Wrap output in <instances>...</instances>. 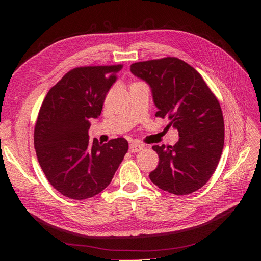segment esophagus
Listing matches in <instances>:
<instances>
[{
  "label": "esophagus",
  "instance_id": "34e87169",
  "mask_svg": "<svg viewBox=\"0 0 261 261\" xmlns=\"http://www.w3.org/2000/svg\"><path fill=\"white\" fill-rule=\"evenodd\" d=\"M144 149V145L138 144V143H133L129 145V151L130 152H139L140 150Z\"/></svg>",
  "mask_w": 261,
  "mask_h": 261
}]
</instances>
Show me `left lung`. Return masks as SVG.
Masks as SVG:
<instances>
[{
  "label": "left lung",
  "mask_w": 261,
  "mask_h": 261,
  "mask_svg": "<svg viewBox=\"0 0 261 261\" xmlns=\"http://www.w3.org/2000/svg\"><path fill=\"white\" fill-rule=\"evenodd\" d=\"M133 75L151 88L155 116L168 117L178 130L174 146L155 145L159 164L152 183L174 195H188L215 173L224 145V121L218 99L200 74L176 58L134 63Z\"/></svg>",
  "instance_id": "8db88e82"
}]
</instances>
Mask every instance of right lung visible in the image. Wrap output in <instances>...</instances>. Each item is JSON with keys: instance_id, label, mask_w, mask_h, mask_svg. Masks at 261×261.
<instances>
[{"instance_id": "obj_1", "label": "right lung", "mask_w": 261, "mask_h": 261, "mask_svg": "<svg viewBox=\"0 0 261 261\" xmlns=\"http://www.w3.org/2000/svg\"><path fill=\"white\" fill-rule=\"evenodd\" d=\"M122 65L69 70L46 94L35 126V149L50 184L63 196L83 200L111 183L128 150L125 138L101 144L88 135Z\"/></svg>"}]
</instances>
